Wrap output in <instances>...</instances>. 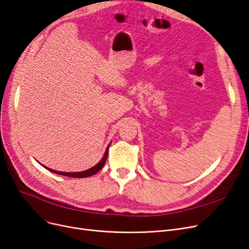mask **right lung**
Segmentation results:
<instances>
[{
    "instance_id": "1",
    "label": "right lung",
    "mask_w": 249,
    "mask_h": 249,
    "mask_svg": "<svg viewBox=\"0 0 249 249\" xmlns=\"http://www.w3.org/2000/svg\"><path fill=\"white\" fill-rule=\"evenodd\" d=\"M110 144V143H109ZM109 144L107 145V150H106V152H105V155H104V157H103V159H101L95 166H93V167H91V168H89V169H87V170H84V171H80V172H61V171H57V170H54V169H50V168H48V167H46V166H44V165H42V166H44L46 169H48L49 171H51V172H53V173H56V174H60V176H64V177H69V178H88V177H91V176H93V174H95V173H97L101 168L104 167V165H105V163H106V160H107V153H108V148H109Z\"/></svg>"
}]
</instances>
